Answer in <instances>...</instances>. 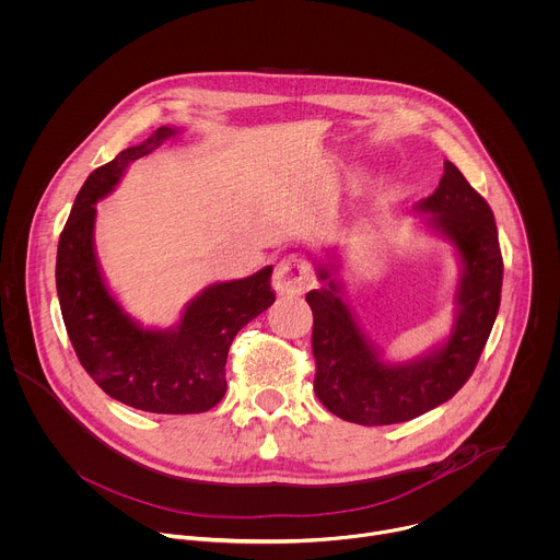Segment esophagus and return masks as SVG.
Here are the masks:
<instances>
[{"label": "esophagus", "instance_id": "1", "mask_svg": "<svg viewBox=\"0 0 560 560\" xmlns=\"http://www.w3.org/2000/svg\"><path fill=\"white\" fill-rule=\"evenodd\" d=\"M312 283L310 266L299 255H288L275 266L272 285L279 296H301Z\"/></svg>", "mask_w": 560, "mask_h": 560}]
</instances>
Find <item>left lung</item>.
Segmentation results:
<instances>
[{"label":"left lung","instance_id":"8db88e82","mask_svg":"<svg viewBox=\"0 0 560 560\" xmlns=\"http://www.w3.org/2000/svg\"><path fill=\"white\" fill-rule=\"evenodd\" d=\"M415 211L425 213V224L456 246L463 266L454 327L443 345L404 364L386 362L353 318L334 261L318 264L325 285L305 296L314 314L316 397L349 423H404L450 401L471 377L498 318L504 261L489 202L445 161L436 191Z\"/></svg>","mask_w":560,"mask_h":560}]
</instances>
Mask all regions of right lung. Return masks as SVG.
Segmentation results:
<instances>
[{
    "mask_svg": "<svg viewBox=\"0 0 560 560\" xmlns=\"http://www.w3.org/2000/svg\"><path fill=\"white\" fill-rule=\"evenodd\" d=\"M174 135L176 128L161 126L91 172L58 240L56 292L73 351L108 397L143 412L198 415L226 393L224 366L237 331L275 303L272 266L205 288L187 303L178 325L148 329L108 292L93 246L95 202L113 191L135 159Z\"/></svg>",
    "mask_w": 560,
    "mask_h": 560,
    "instance_id": "add662e5",
    "label": "right lung"
}]
</instances>
